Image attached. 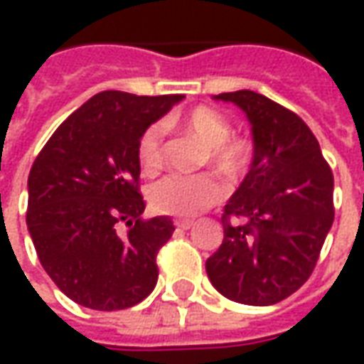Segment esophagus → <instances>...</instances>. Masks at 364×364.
<instances>
[{
  "instance_id": "obj_1",
  "label": "esophagus",
  "mask_w": 364,
  "mask_h": 364,
  "mask_svg": "<svg viewBox=\"0 0 364 364\" xmlns=\"http://www.w3.org/2000/svg\"><path fill=\"white\" fill-rule=\"evenodd\" d=\"M193 224H195L193 220H175V226L179 230H191L193 228Z\"/></svg>"
}]
</instances>
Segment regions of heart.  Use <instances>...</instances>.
<instances>
[{
  "instance_id": "b5f03b06",
  "label": "heart",
  "mask_w": 364,
  "mask_h": 364,
  "mask_svg": "<svg viewBox=\"0 0 364 364\" xmlns=\"http://www.w3.org/2000/svg\"><path fill=\"white\" fill-rule=\"evenodd\" d=\"M166 127L189 136L205 146L206 164L228 183L240 181L252 164V144L245 138L232 136L230 120L210 107H195L181 117L166 120ZM136 158L144 177H156L164 169L161 130L150 127L138 140ZM224 195L222 185L210 175L198 177H166L150 189L154 210L171 216H197L208 206L216 205Z\"/></svg>"
}]
</instances>
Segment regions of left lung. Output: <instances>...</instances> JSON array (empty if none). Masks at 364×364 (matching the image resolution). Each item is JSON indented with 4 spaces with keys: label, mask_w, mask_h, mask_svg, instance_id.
<instances>
[{
    "label": "left lung",
    "mask_w": 364,
    "mask_h": 364,
    "mask_svg": "<svg viewBox=\"0 0 364 364\" xmlns=\"http://www.w3.org/2000/svg\"><path fill=\"white\" fill-rule=\"evenodd\" d=\"M237 105L252 124L250 171L224 206V240L206 259L222 296L271 306L312 274L333 224V173L306 122L255 91L214 95ZM236 215L240 225L229 218Z\"/></svg>",
    "instance_id": "8db88e82"
}]
</instances>
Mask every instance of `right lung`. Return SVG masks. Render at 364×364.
Masks as SVG:
<instances>
[{"label":"right lung","mask_w":364,"mask_h":364,"mask_svg":"<svg viewBox=\"0 0 364 364\" xmlns=\"http://www.w3.org/2000/svg\"><path fill=\"white\" fill-rule=\"evenodd\" d=\"M183 95L101 91L44 144L28 173L27 226L41 265L68 298L91 310H124L158 282L169 216L142 220L136 146ZM131 230L119 237L116 224Z\"/></svg>","instance_id":"right-lung-1"}]
</instances>
